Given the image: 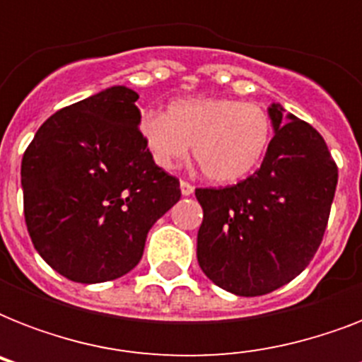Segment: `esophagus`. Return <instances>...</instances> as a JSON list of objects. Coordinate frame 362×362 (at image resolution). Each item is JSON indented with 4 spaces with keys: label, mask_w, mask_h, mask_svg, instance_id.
<instances>
[{
    "label": "esophagus",
    "mask_w": 362,
    "mask_h": 362,
    "mask_svg": "<svg viewBox=\"0 0 362 362\" xmlns=\"http://www.w3.org/2000/svg\"><path fill=\"white\" fill-rule=\"evenodd\" d=\"M193 189H195V187H193L192 184H189V182H186V180L180 182V192H182V195H184V197H187V195H192Z\"/></svg>",
    "instance_id": "1"
}]
</instances>
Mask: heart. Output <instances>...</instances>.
Returning <instances> with one entry per match:
<instances>
[{"instance_id": "b5f03b06", "label": "heart", "mask_w": 362, "mask_h": 362, "mask_svg": "<svg viewBox=\"0 0 362 362\" xmlns=\"http://www.w3.org/2000/svg\"><path fill=\"white\" fill-rule=\"evenodd\" d=\"M139 131L161 169H175L193 144L203 175L218 184H233L255 170L272 139L269 112L257 103L231 98L176 99L167 115L144 110Z\"/></svg>"}]
</instances>
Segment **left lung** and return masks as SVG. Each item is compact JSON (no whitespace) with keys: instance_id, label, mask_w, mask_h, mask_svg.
I'll list each match as a JSON object with an SVG mask.
<instances>
[{"instance_id":"1","label":"left lung","mask_w":362,"mask_h":362,"mask_svg":"<svg viewBox=\"0 0 362 362\" xmlns=\"http://www.w3.org/2000/svg\"><path fill=\"white\" fill-rule=\"evenodd\" d=\"M274 136L252 176L227 187H199L203 206L197 261L216 286L257 297L286 286L317 252L338 182L323 136L270 105Z\"/></svg>"}]
</instances>
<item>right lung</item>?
Masks as SVG:
<instances>
[{
  "label": "right lung",
  "mask_w": 362,
  "mask_h": 362,
  "mask_svg": "<svg viewBox=\"0 0 362 362\" xmlns=\"http://www.w3.org/2000/svg\"><path fill=\"white\" fill-rule=\"evenodd\" d=\"M136 92L112 86L58 110L22 158L31 242L67 280L99 284L135 269L150 227L180 199L139 131Z\"/></svg>",
  "instance_id": "obj_1"
}]
</instances>
